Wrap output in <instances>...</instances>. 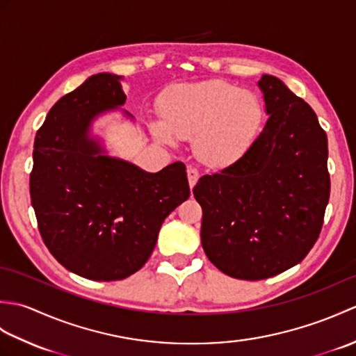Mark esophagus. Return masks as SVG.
<instances>
[{"label": "esophagus", "mask_w": 356, "mask_h": 356, "mask_svg": "<svg viewBox=\"0 0 356 356\" xmlns=\"http://www.w3.org/2000/svg\"><path fill=\"white\" fill-rule=\"evenodd\" d=\"M199 180V171L193 168V166H188V184H190V188L193 190L194 185L197 184Z\"/></svg>", "instance_id": "esophagus-1"}]
</instances>
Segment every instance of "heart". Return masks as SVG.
<instances>
[{"instance_id":"obj_1","label":"heart","mask_w":356,"mask_h":356,"mask_svg":"<svg viewBox=\"0 0 356 356\" xmlns=\"http://www.w3.org/2000/svg\"><path fill=\"white\" fill-rule=\"evenodd\" d=\"M162 119H151L149 133L172 145L191 139L193 153L211 168L243 159L259 139L264 108L255 93L225 81L174 86L159 102Z\"/></svg>"}]
</instances>
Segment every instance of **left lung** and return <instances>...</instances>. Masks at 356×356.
I'll use <instances>...</instances> for the list:
<instances>
[{
  "label": "left lung",
  "instance_id": "obj_1",
  "mask_svg": "<svg viewBox=\"0 0 356 356\" xmlns=\"http://www.w3.org/2000/svg\"><path fill=\"white\" fill-rule=\"evenodd\" d=\"M259 88L269 118L254 147L193 190L203 211V251L240 280L274 277L303 260L330 194L327 136L315 111L270 74Z\"/></svg>",
  "mask_w": 356,
  "mask_h": 356
}]
</instances>
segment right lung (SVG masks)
Masks as SVG:
<instances>
[{"mask_svg":"<svg viewBox=\"0 0 356 356\" xmlns=\"http://www.w3.org/2000/svg\"><path fill=\"white\" fill-rule=\"evenodd\" d=\"M120 81L113 73L93 74L53 105L36 133L30 174L45 246L65 269L96 282L138 272L165 218L190 197L184 163L143 171L110 156L93 136L95 120L127 101Z\"/></svg>","mask_w":356,"mask_h":356,"instance_id":"obj_1","label":"right lung"}]
</instances>
